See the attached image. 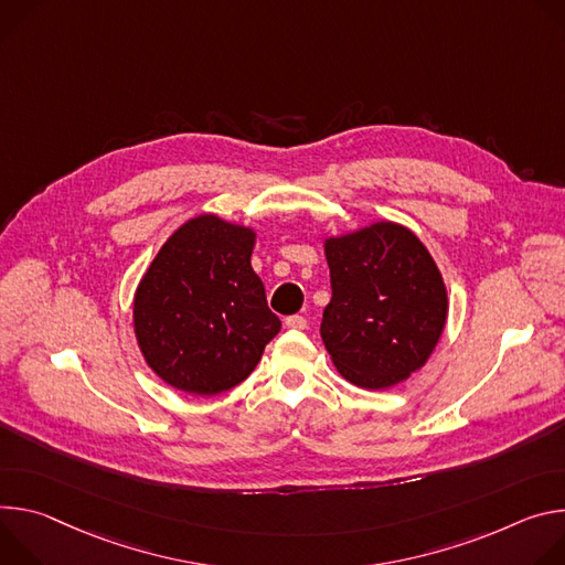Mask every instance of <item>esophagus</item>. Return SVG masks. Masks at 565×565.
<instances>
[{"instance_id": "obj_1", "label": "esophagus", "mask_w": 565, "mask_h": 565, "mask_svg": "<svg viewBox=\"0 0 565 565\" xmlns=\"http://www.w3.org/2000/svg\"><path fill=\"white\" fill-rule=\"evenodd\" d=\"M285 326L291 328V330H305L307 328V319L300 317V315H294V317L285 319Z\"/></svg>"}]
</instances>
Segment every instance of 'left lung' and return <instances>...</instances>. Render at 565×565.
Masks as SVG:
<instances>
[{"instance_id": "obj_1", "label": "left lung", "mask_w": 565, "mask_h": 565, "mask_svg": "<svg viewBox=\"0 0 565 565\" xmlns=\"http://www.w3.org/2000/svg\"><path fill=\"white\" fill-rule=\"evenodd\" d=\"M332 300L321 337L343 377L386 391L411 377L433 354L447 323L440 269L402 224L374 222L328 237Z\"/></svg>"}]
</instances>
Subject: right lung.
I'll list each match as a JSON object with an SVG mask.
<instances>
[{"instance_id": "obj_1", "label": "right lung", "mask_w": 565, "mask_h": 565, "mask_svg": "<svg viewBox=\"0 0 565 565\" xmlns=\"http://www.w3.org/2000/svg\"><path fill=\"white\" fill-rule=\"evenodd\" d=\"M256 231L217 215L181 224L135 294V334L154 374L183 393L217 395L244 382L280 332L250 267Z\"/></svg>"}]
</instances>
